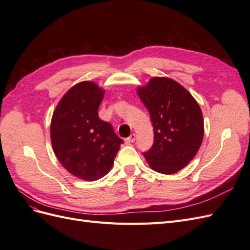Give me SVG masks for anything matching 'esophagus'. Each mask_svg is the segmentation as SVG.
I'll list each match as a JSON object with an SVG mask.
<instances>
[{
	"instance_id": "1",
	"label": "esophagus",
	"mask_w": 250,
	"mask_h": 250,
	"mask_svg": "<svg viewBox=\"0 0 250 250\" xmlns=\"http://www.w3.org/2000/svg\"><path fill=\"white\" fill-rule=\"evenodd\" d=\"M126 141L128 142V143H133L134 141H135V133H131L129 137H128L127 139H126Z\"/></svg>"
}]
</instances>
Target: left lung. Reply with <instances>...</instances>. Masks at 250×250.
I'll return each instance as SVG.
<instances>
[{
	"label": "left lung",
	"mask_w": 250,
	"mask_h": 250,
	"mask_svg": "<svg viewBox=\"0 0 250 250\" xmlns=\"http://www.w3.org/2000/svg\"><path fill=\"white\" fill-rule=\"evenodd\" d=\"M150 113L154 130L153 146L144 153L150 168L174 174L197 154L204 133L199 104L178 82L153 77L137 89Z\"/></svg>",
	"instance_id": "obj_1"
}]
</instances>
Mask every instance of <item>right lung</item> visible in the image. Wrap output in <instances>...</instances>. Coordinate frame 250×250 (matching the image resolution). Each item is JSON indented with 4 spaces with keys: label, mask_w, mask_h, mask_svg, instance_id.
<instances>
[{
    "label": "right lung",
    "mask_w": 250,
    "mask_h": 250,
    "mask_svg": "<svg viewBox=\"0 0 250 250\" xmlns=\"http://www.w3.org/2000/svg\"><path fill=\"white\" fill-rule=\"evenodd\" d=\"M104 89L93 81L72 86L60 99L51 120V143L63 168L79 179L94 181L110 171L123 143L112 126L100 120Z\"/></svg>",
    "instance_id": "1"
}]
</instances>
